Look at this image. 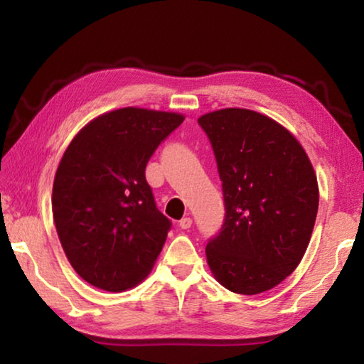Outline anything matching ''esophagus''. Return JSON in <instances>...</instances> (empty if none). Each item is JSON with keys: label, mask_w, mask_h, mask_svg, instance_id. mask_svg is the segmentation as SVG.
Segmentation results:
<instances>
[{"label": "esophagus", "mask_w": 364, "mask_h": 364, "mask_svg": "<svg viewBox=\"0 0 364 364\" xmlns=\"http://www.w3.org/2000/svg\"><path fill=\"white\" fill-rule=\"evenodd\" d=\"M178 225H180L181 230H189L191 225H193V220H191L189 217H184V218L180 220V223H178Z\"/></svg>", "instance_id": "34e87169"}]
</instances>
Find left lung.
Wrapping results in <instances>:
<instances>
[{"label":"left lung","instance_id":"left-lung-1","mask_svg":"<svg viewBox=\"0 0 364 364\" xmlns=\"http://www.w3.org/2000/svg\"><path fill=\"white\" fill-rule=\"evenodd\" d=\"M223 181L225 223L207 244L213 278L255 295L299 267L315 226V168L294 134L269 117L228 107L200 115Z\"/></svg>","mask_w":364,"mask_h":364}]
</instances>
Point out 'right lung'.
<instances>
[{"mask_svg":"<svg viewBox=\"0 0 364 364\" xmlns=\"http://www.w3.org/2000/svg\"><path fill=\"white\" fill-rule=\"evenodd\" d=\"M180 112L115 109L67 146L53 184V218L72 268L91 286L123 292L147 278L170 220L157 210L146 165Z\"/></svg>","mask_w":364,"mask_h":364,"instance_id":"1","label":"right lung"}]
</instances>
